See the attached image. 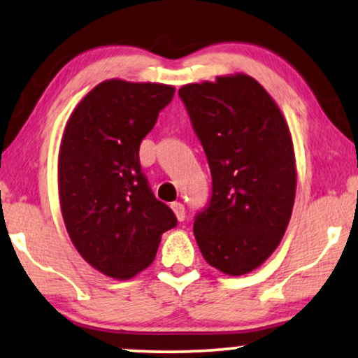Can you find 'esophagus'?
<instances>
[{"instance_id": "34e87169", "label": "esophagus", "mask_w": 358, "mask_h": 358, "mask_svg": "<svg viewBox=\"0 0 358 358\" xmlns=\"http://www.w3.org/2000/svg\"><path fill=\"white\" fill-rule=\"evenodd\" d=\"M171 208L174 210L176 217H178L179 222H184V220H185V205L180 203V202H174V203H171Z\"/></svg>"}]
</instances>
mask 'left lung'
Instances as JSON below:
<instances>
[{"instance_id":"left-lung-1","label":"left lung","mask_w":358,"mask_h":358,"mask_svg":"<svg viewBox=\"0 0 358 358\" xmlns=\"http://www.w3.org/2000/svg\"><path fill=\"white\" fill-rule=\"evenodd\" d=\"M203 146L212 195L194 220L210 266L243 275L280 243L295 202L290 130L268 92L248 75L220 76L179 90Z\"/></svg>"}]
</instances>
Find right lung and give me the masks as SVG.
Here are the masks:
<instances>
[{
  "label": "right lung",
  "mask_w": 358,
  "mask_h": 358,
  "mask_svg": "<svg viewBox=\"0 0 358 358\" xmlns=\"http://www.w3.org/2000/svg\"><path fill=\"white\" fill-rule=\"evenodd\" d=\"M174 87L109 80L68 120L58 156V192L68 234L85 261L130 278L153 262L161 234L178 224L141 171L140 143Z\"/></svg>",
  "instance_id": "1"
}]
</instances>
